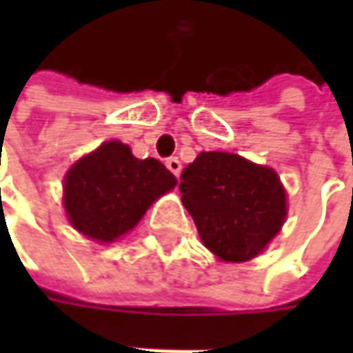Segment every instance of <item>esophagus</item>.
Instances as JSON below:
<instances>
[{
    "instance_id": "obj_1",
    "label": "esophagus",
    "mask_w": 353,
    "mask_h": 353,
    "mask_svg": "<svg viewBox=\"0 0 353 353\" xmlns=\"http://www.w3.org/2000/svg\"><path fill=\"white\" fill-rule=\"evenodd\" d=\"M165 165H167V169H169L170 172H172V174H174V176L179 179V174H181V169H183L181 161H179L176 157H170V159H167V163H165Z\"/></svg>"
}]
</instances>
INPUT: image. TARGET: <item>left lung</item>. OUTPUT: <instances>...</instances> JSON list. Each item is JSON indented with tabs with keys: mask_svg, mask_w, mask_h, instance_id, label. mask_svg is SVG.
I'll return each mask as SVG.
<instances>
[{
	"mask_svg": "<svg viewBox=\"0 0 353 353\" xmlns=\"http://www.w3.org/2000/svg\"><path fill=\"white\" fill-rule=\"evenodd\" d=\"M179 188L202 243L222 261L257 257L287 218L277 172L234 153H200L183 170Z\"/></svg>",
	"mask_w": 353,
	"mask_h": 353,
	"instance_id": "8db88e82",
	"label": "left lung"
}]
</instances>
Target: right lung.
<instances>
[{
	"label": "right lung",
	"mask_w": 353,
	"mask_h": 353,
	"mask_svg": "<svg viewBox=\"0 0 353 353\" xmlns=\"http://www.w3.org/2000/svg\"><path fill=\"white\" fill-rule=\"evenodd\" d=\"M174 184L161 161L137 159L125 143L105 141L66 172L64 210L80 234L110 243L133 230Z\"/></svg>",
	"instance_id": "add662e5"
}]
</instances>
